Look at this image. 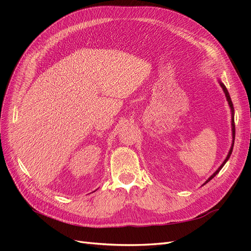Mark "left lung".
<instances>
[{
  "mask_svg": "<svg viewBox=\"0 0 251 251\" xmlns=\"http://www.w3.org/2000/svg\"><path fill=\"white\" fill-rule=\"evenodd\" d=\"M219 82H220V86L222 87V89H223V91H224V93H225V96H226V100H227V101H228V104H229V107H230V110H231V130H232V144H231V148H230V150H229V151H228V155H227V157H226V159L224 160V162L220 165V168L211 175V176L206 180V182H205L204 184H206L207 182H209L212 178H214L216 175L221 171V169L223 168L224 166V164L227 162V160H228L229 159V157H230V155H231V153H232V149H233V143H234V136H235V126H234V115H233V112H234V110H233V104H232V101H231V98H230V96H229V93H228V91H227V89H226V87L224 86V83L222 82V81H220L219 80ZM203 184V185H204Z\"/></svg>",
  "mask_w": 251,
  "mask_h": 251,
  "instance_id": "8db88e82",
  "label": "left lung"
}]
</instances>
